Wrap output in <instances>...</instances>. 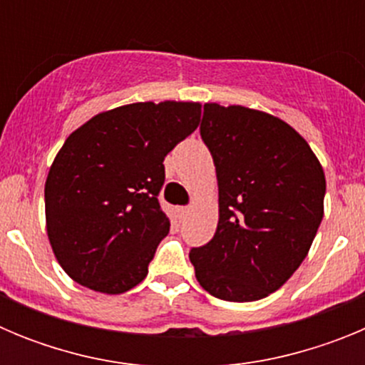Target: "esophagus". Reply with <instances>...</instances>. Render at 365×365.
I'll use <instances>...</instances> for the list:
<instances>
[{"label": "esophagus", "instance_id": "esophagus-1", "mask_svg": "<svg viewBox=\"0 0 365 365\" xmlns=\"http://www.w3.org/2000/svg\"><path fill=\"white\" fill-rule=\"evenodd\" d=\"M188 214H190V206H180V208H179L180 219H185Z\"/></svg>", "mask_w": 365, "mask_h": 365}]
</instances>
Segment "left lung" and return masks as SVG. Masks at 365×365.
<instances>
[{
  "instance_id": "8db88e82",
  "label": "left lung",
  "mask_w": 365,
  "mask_h": 365,
  "mask_svg": "<svg viewBox=\"0 0 365 365\" xmlns=\"http://www.w3.org/2000/svg\"><path fill=\"white\" fill-rule=\"evenodd\" d=\"M201 137L217 173L219 222L190 261L212 296L256 302L307 257L324 217V168L294 128L257 109L205 104Z\"/></svg>"
}]
</instances>
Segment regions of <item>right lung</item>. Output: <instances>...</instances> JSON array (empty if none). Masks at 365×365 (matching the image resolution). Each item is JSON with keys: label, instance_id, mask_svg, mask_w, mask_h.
Here are the masks:
<instances>
[{"label": "right lung", "instance_id": "add662e5", "mask_svg": "<svg viewBox=\"0 0 365 365\" xmlns=\"http://www.w3.org/2000/svg\"><path fill=\"white\" fill-rule=\"evenodd\" d=\"M199 122V102H137L98 113L67 137L45 180V221L71 279L122 294L146 278L170 232L157 199L163 160Z\"/></svg>", "mask_w": 365, "mask_h": 365}]
</instances>
